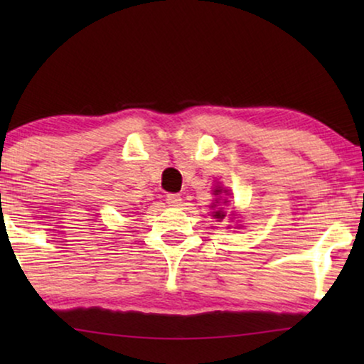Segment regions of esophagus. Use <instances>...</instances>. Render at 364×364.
Segmentation results:
<instances>
[{
  "label": "esophagus",
  "mask_w": 364,
  "mask_h": 364,
  "mask_svg": "<svg viewBox=\"0 0 364 364\" xmlns=\"http://www.w3.org/2000/svg\"><path fill=\"white\" fill-rule=\"evenodd\" d=\"M166 200H167L168 205L177 207V205H181V203H182V197L177 196V193H167Z\"/></svg>",
  "instance_id": "34e87169"
}]
</instances>
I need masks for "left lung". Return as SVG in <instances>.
Instances as JSON below:
<instances>
[{
	"label": "left lung",
	"mask_w": 364,
	"mask_h": 364,
	"mask_svg": "<svg viewBox=\"0 0 364 364\" xmlns=\"http://www.w3.org/2000/svg\"><path fill=\"white\" fill-rule=\"evenodd\" d=\"M222 191H223V188H220V187H217L215 188V191H213V193H215V196H220V193H222ZM223 192H227V191H223ZM228 200H225V202H215V203H213V205L212 207H217V205H220V203H222V205H225V203H227ZM213 213H215V217L217 218H223V217H225V213H223L222 212V207L220 208H218V210L217 212H213Z\"/></svg>",
	"instance_id": "obj_1"
}]
</instances>
